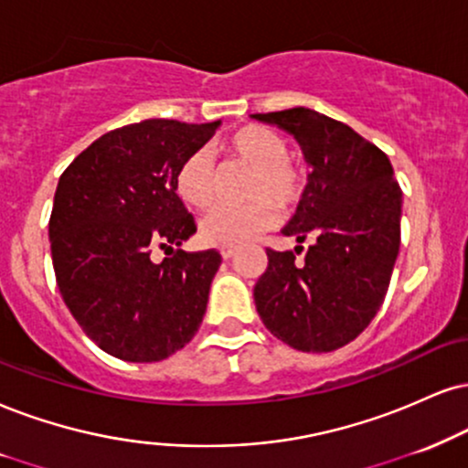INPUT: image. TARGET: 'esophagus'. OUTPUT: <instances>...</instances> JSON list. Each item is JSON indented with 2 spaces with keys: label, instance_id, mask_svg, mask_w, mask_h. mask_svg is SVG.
Listing matches in <instances>:
<instances>
[{
  "label": "esophagus",
  "instance_id": "34e87169",
  "mask_svg": "<svg viewBox=\"0 0 468 468\" xmlns=\"http://www.w3.org/2000/svg\"><path fill=\"white\" fill-rule=\"evenodd\" d=\"M234 251H236V247H232V245H223L221 247V256L225 258V261H228V258H232Z\"/></svg>",
  "mask_w": 468,
  "mask_h": 468
}]
</instances>
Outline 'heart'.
I'll list each match as a JSON object with an SVG mask.
<instances>
[{
  "label": "heart",
  "instance_id": "b5f03b06",
  "mask_svg": "<svg viewBox=\"0 0 468 468\" xmlns=\"http://www.w3.org/2000/svg\"><path fill=\"white\" fill-rule=\"evenodd\" d=\"M229 158L250 165L245 186L250 201L240 206H221L199 225L201 239L212 245H239L271 228L278 207L295 206L303 190V171L288 158V145L278 132L264 125H243L225 143ZM176 190L188 206H212L217 197V171L210 154L197 149L184 158L176 173Z\"/></svg>",
  "mask_w": 468,
  "mask_h": 468
}]
</instances>
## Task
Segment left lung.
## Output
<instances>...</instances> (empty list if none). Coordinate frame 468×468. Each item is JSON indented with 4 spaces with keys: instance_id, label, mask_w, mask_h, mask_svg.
I'll use <instances>...</instances> for the list:
<instances>
[{
    "instance_id": "obj_1",
    "label": "left lung",
    "mask_w": 468,
    "mask_h": 468,
    "mask_svg": "<svg viewBox=\"0 0 468 468\" xmlns=\"http://www.w3.org/2000/svg\"><path fill=\"white\" fill-rule=\"evenodd\" d=\"M295 136L313 173L282 234L310 240L303 262L267 250L253 286L267 330L297 351H334L378 314L401 243V188L382 149L310 108L251 114Z\"/></svg>"
}]
</instances>
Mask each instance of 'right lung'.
Wrapping results in <instances>:
<instances>
[{"instance_id":"add662e5","label":"right lung","mask_w":468,"mask_h":468,"mask_svg":"<svg viewBox=\"0 0 468 468\" xmlns=\"http://www.w3.org/2000/svg\"><path fill=\"white\" fill-rule=\"evenodd\" d=\"M218 125H123L90 143L60 176L49 218L56 282L75 321L106 354L165 360L204 321L221 256L180 250L197 228L177 197L176 173ZM155 246L170 251L160 265L151 261Z\"/></svg>"}]
</instances>
